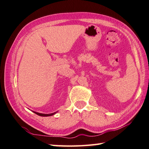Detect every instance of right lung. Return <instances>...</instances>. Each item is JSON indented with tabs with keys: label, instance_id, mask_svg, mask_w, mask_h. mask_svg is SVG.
Segmentation results:
<instances>
[{
	"label": "right lung",
	"instance_id": "1",
	"mask_svg": "<svg viewBox=\"0 0 149 149\" xmlns=\"http://www.w3.org/2000/svg\"><path fill=\"white\" fill-rule=\"evenodd\" d=\"M34 113H36V115L42 116V117H49V116H51L54 114H55L56 113H50V114H43V113H37V112H34L33 111Z\"/></svg>",
	"mask_w": 149,
	"mask_h": 149
}]
</instances>
